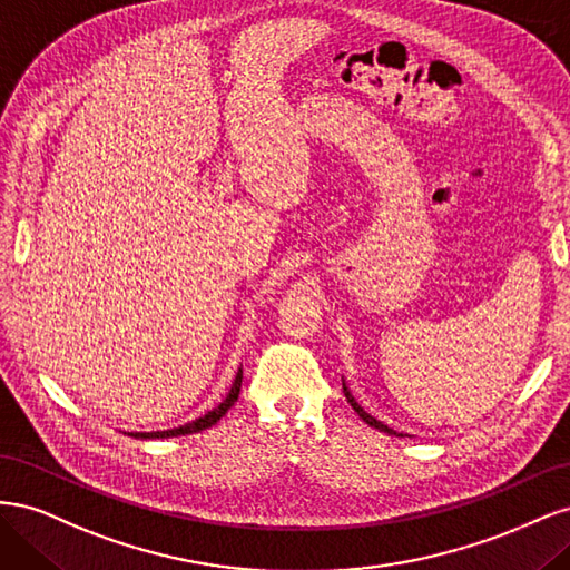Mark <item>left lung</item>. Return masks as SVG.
<instances>
[{
  "label": "left lung",
  "mask_w": 570,
  "mask_h": 570,
  "mask_svg": "<svg viewBox=\"0 0 570 570\" xmlns=\"http://www.w3.org/2000/svg\"><path fill=\"white\" fill-rule=\"evenodd\" d=\"M342 390H344V396H347V402L352 404V409L358 413V419L361 421H364V423H368L371 428H375V430H381V433H387V435H396V438H402V433H396V430H392V428H387L383 421H377V419H373L371 416V413L364 409V406H361L356 400H354V394L350 392V387H347V383H344L342 381Z\"/></svg>",
  "instance_id": "8db88e82"
}]
</instances>
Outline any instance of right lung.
<instances>
[{
  "label": "right lung",
  "instance_id": "1",
  "mask_svg": "<svg viewBox=\"0 0 570 570\" xmlns=\"http://www.w3.org/2000/svg\"><path fill=\"white\" fill-rule=\"evenodd\" d=\"M239 387H243V368L237 371L235 381H233V385H230V390H228V394H226V400H223L218 406H214L212 411H206L204 416H199V419H195V421H189V423H185V425L170 428V430H151V433H130V435H132V438H137V440H159V438H178V435L202 433V430L216 425L223 416H226L228 409L237 402Z\"/></svg>",
  "mask_w": 570,
  "mask_h": 570
}]
</instances>
